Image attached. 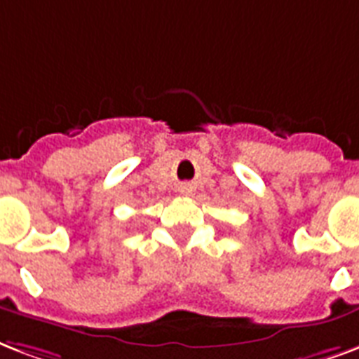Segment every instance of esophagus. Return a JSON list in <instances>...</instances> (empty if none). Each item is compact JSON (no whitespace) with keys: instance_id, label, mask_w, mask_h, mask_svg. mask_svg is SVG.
I'll return each instance as SVG.
<instances>
[{"instance_id":"1","label":"esophagus","mask_w":359,"mask_h":359,"mask_svg":"<svg viewBox=\"0 0 359 359\" xmlns=\"http://www.w3.org/2000/svg\"><path fill=\"white\" fill-rule=\"evenodd\" d=\"M191 186L190 184H182L180 186V194H190Z\"/></svg>"}]
</instances>
